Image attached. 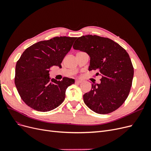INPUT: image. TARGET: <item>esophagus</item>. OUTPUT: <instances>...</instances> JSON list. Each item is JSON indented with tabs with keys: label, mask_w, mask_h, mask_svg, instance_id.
<instances>
[{
	"label": "esophagus",
	"mask_w": 151,
	"mask_h": 151,
	"mask_svg": "<svg viewBox=\"0 0 151 151\" xmlns=\"http://www.w3.org/2000/svg\"><path fill=\"white\" fill-rule=\"evenodd\" d=\"M82 81L81 80H76L75 81V83H77V84H80Z\"/></svg>",
	"instance_id": "34e87169"
}]
</instances>
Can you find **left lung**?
I'll list each match as a JSON object with an SVG mask.
<instances>
[{
    "label": "left lung",
    "mask_w": 151,
    "mask_h": 151,
    "mask_svg": "<svg viewBox=\"0 0 151 151\" xmlns=\"http://www.w3.org/2000/svg\"><path fill=\"white\" fill-rule=\"evenodd\" d=\"M73 49L89 55V70L102 76L100 84L93 83L84 94L85 104L94 112L107 114L126 101L132 85L134 68L126 50L107 37L85 35L78 37Z\"/></svg>",
    "instance_id": "8db88e82"
}]
</instances>
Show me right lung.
<instances>
[{
	"label": "right lung",
	"instance_id": "obj_1",
	"mask_svg": "<svg viewBox=\"0 0 151 151\" xmlns=\"http://www.w3.org/2000/svg\"><path fill=\"white\" fill-rule=\"evenodd\" d=\"M76 37H55L39 41L26 49L17 61L15 84L24 103L39 112H49L63 102L65 91L75 83L64 77L62 81L52 79L49 71L60 63L71 49Z\"/></svg>",
	"mask_w": 151,
	"mask_h": 151
}]
</instances>
